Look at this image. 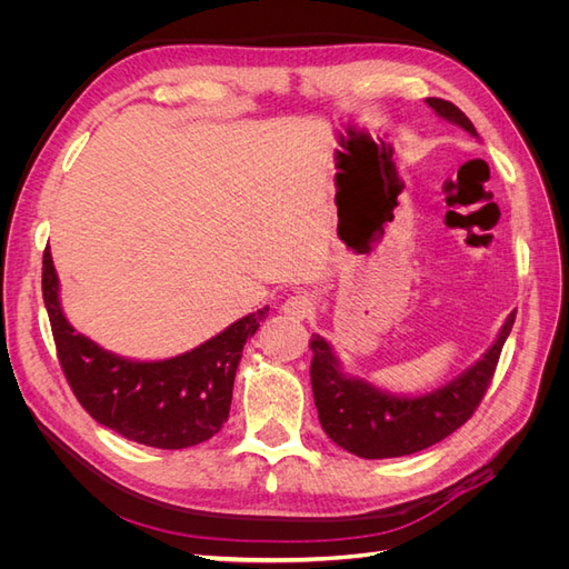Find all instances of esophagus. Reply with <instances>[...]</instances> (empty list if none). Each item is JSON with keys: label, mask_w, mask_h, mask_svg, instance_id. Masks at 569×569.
<instances>
[{"label": "esophagus", "mask_w": 569, "mask_h": 569, "mask_svg": "<svg viewBox=\"0 0 569 569\" xmlns=\"http://www.w3.org/2000/svg\"><path fill=\"white\" fill-rule=\"evenodd\" d=\"M282 311H284L291 320H306L308 316L313 313V299L308 297L306 291H297V295H291V297L284 301Z\"/></svg>", "instance_id": "esophagus-1"}]
</instances>
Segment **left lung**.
I'll return each mask as SVG.
<instances>
[{
  "label": "left lung",
  "instance_id": "obj_1",
  "mask_svg": "<svg viewBox=\"0 0 569 569\" xmlns=\"http://www.w3.org/2000/svg\"><path fill=\"white\" fill-rule=\"evenodd\" d=\"M427 104L443 120L477 137L472 120L451 101L429 97ZM512 322L515 313L503 322L493 347L458 380L418 399H403L356 377H347L330 343L313 335L311 385L325 435L343 451L368 460L410 456L439 443L468 422L479 401L485 399Z\"/></svg>",
  "mask_w": 569,
  "mask_h": 569
}]
</instances>
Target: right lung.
<instances>
[{
	"label": "right lung",
	"mask_w": 569,
	"mask_h": 569,
	"mask_svg": "<svg viewBox=\"0 0 569 569\" xmlns=\"http://www.w3.org/2000/svg\"><path fill=\"white\" fill-rule=\"evenodd\" d=\"M42 297L61 370L80 406L120 437L168 451L209 441L228 422L239 358L268 316L266 306L192 351L140 363L73 330L61 311L49 247L42 256Z\"/></svg>",
	"instance_id": "add662e5"
}]
</instances>
